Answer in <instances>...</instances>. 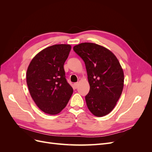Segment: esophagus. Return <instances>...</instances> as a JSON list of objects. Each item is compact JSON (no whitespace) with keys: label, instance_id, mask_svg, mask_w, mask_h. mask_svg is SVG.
I'll list each match as a JSON object with an SVG mask.
<instances>
[{"label":"esophagus","instance_id":"obj_1","mask_svg":"<svg viewBox=\"0 0 152 152\" xmlns=\"http://www.w3.org/2000/svg\"><path fill=\"white\" fill-rule=\"evenodd\" d=\"M78 86H79V83H78V82H75V83L74 84V87H75V89H77V87H78Z\"/></svg>","mask_w":152,"mask_h":152}]
</instances>
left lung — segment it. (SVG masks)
Masks as SVG:
<instances>
[{
	"mask_svg": "<svg viewBox=\"0 0 152 152\" xmlns=\"http://www.w3.org/2000/svg\"><path fill=\"white\" fill-rule=\"evenodd\" d=\"M73 50L85 63L90 85L85 97L87 107L95 116H104L115 107L123 90L121 64L110 50L96 44L81 43Z\"/></svg>",
	"mask_w": 152,
	"mask_h": 152,
	"instance_id": "left-lung-1",
	"label": "left lung"
}]
</instances>
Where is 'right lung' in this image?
Returning a JSON list of instances; mask_svg holds the SVG:
<instances>
[{"label":"right lung","instance_id":"1","mask_svg":"<svg viewBox=\"0 0 152 152\" xmlns=\"http://www.w3.org/2000/svg\"><path fill=\"white\" fill-rule=\"evenodd\" d=\"M71 50L69 44H56L41 50L32 59L26 72L29 92L37 107L56 115L65 108L73 93L66 79L65 63Z\"/></svg>","mask_w":152,"mask_h":152}]
</instances>
